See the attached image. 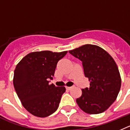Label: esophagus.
I'll return each instance as SVG.
<instances>
[{
  "label": "esophagus",
  "instance_id": "34e87169",
  "mask_svg": "<svg viewBox=\"0 0 130 130\" xmlns=\"http://www.w3.org/2000/svg\"><path fill=\"white\" fill-rule=\"evenodd\" d=\"M72 88H73V87H66V89L68 90V91L71 90Z\"/></svg>",
  "mask_w": 130,
  "mask_h": 130
}]
</instances>
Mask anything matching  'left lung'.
Listing matches in <instances>:
<instances>
[{"instance_id":"obj_1","label":"left lung","mask_w":130,"mask_h":130,"mask_svg":"<svg viewBox=\"0 0 130 130\" xmlns=\"http://www.w3.org/2000/svg\"><path fill=\"white\" fill-rule=\"evenodd\" d=\"M82 62L89 87L82 89L76 99L81 109L89 114H99L109 108L116 100L121 78L116 63L106 51L93 45H85L69 51Z\"/></svg>"}]
</instances>
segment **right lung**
<instances>
[{
    "mask_svg": "<svg viewBox=\"0 0 130 130\" xmlns=\"http://www.w3.org/2000/svg\"><path fill=\"white\" fill-rule=\"evenodd\" d=\"M67 53L41 51L31 52L17 64L14 71L13 85L24 108L38 117H46L59 107L64 87L49 85L57 63Z\"/></svg>",
    "mask_w": 130,
    "mask_h": 130,
    "instance_id": "add662e5",
    "label": "right lung"
}]
</instances>
